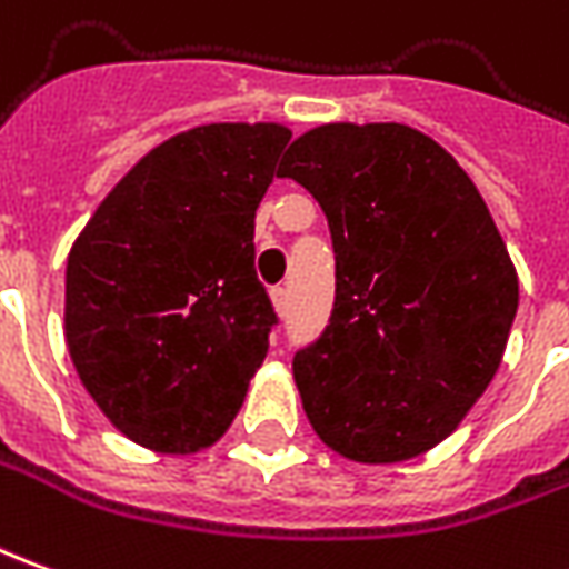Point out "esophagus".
Wrapping results in <instances>:
<instances>
[{"label":"esophagus","instance_id":"1","mask_svg":"<svg viewBox=\"0 0 569 569\" xmlns=\"http://www.w3.org/2000/svg\"><path fill=\"white\" fill-rule=\"evenodd\" d=\"M271 301H273V311L286 313V308H289V292L277 286V289H271Z\"/></svg>","mask_w":569,"mask_h":569}]
</instances>
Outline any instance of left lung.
I'll return each instance as SVG.
<instances>
[{
  "label": "left lung",
  "mask_w": 569,
  "mask_h": 569,
  "mask_svg": "<svg viewBox=\"0 0 569 569\" xmlns=\"http://www.w3.org/2000/svg\"><path fill=\"white\" fill-rule=\"evenodd\" d=\"M277 174L311 190L336 249L329 326L292 360L308 422L351 462L422 456L487 391L518 313L487 202L403 122L317 126Z\"/></svg>",
  "instance_id": "obj_1"
}]
</instances>
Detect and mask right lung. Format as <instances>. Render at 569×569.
I'll use <instances>...</instances> for the list:
<instances>
[{
  "label": "right lung",
  "instance_id": "1",
  "mask_svg": "<svg viewBox=\"0 0 569 569\" xmlns=\"http://www.w3.org/2000/svg\"><path fill=\"white\" fill-rule=\"evenodd\" d=\"M292 132L209 122L153 147L67 258L63 336L91 400L153 452L212 447L277 323L256 277V209Z\"/></svg>",
  "mask_w": 569,
  "mask_h": 569
}]
</instances>
